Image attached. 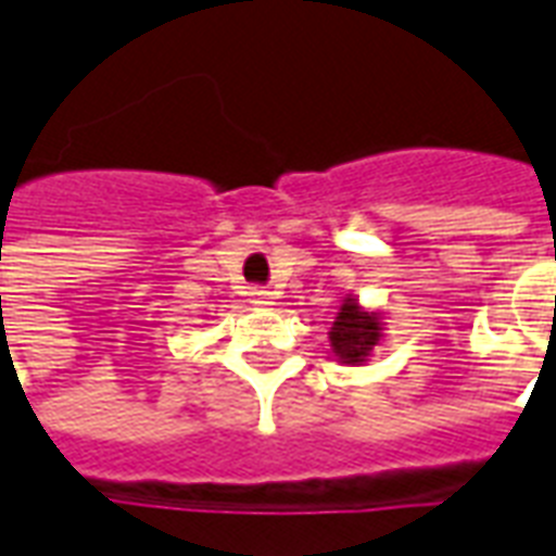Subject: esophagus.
Returning a JSON list of instances; mask_svg holds the SVG:
<instances>
[{
  "instance_id": "34e87169",
  "label": "esophagus",
  "mask_w": 556,
  "mask_h": 556,
  "mask_svg": "<svg viewBox=\"0 0 556 556\" xmlns=\"http://www.w3.org/2000/svg\"><path fill=\"white\" fill-rule=\"evenodd\" d=\"M251 303L253 305H274V291H268V288H251Z\"/></svg>"
}]
</instances>
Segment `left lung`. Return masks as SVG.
I'll return each mask as SVG.
<instances>
[{"mask_svg": "<svg viewBox=\"0 0 556 556\" xmlns=\"http://www.w3.org/2000/svg\"><path fill=\"white\" fill-rule=\"evenodd\" d=\"M331 346L343 364H364L371 346L380 340V323L375 314L361 312L355 300L340 305V314L331 326Z\"/></svg>", "mask_w": 556, "mask_h": 556, "instance_id": "1", "label": "left lung"}]
</instances>
